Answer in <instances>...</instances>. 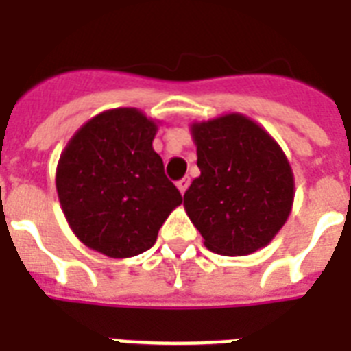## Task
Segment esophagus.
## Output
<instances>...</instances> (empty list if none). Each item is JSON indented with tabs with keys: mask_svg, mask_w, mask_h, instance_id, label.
Masks as SVG:
<instances>
[{
	"mask_svg": "<svg viewBox=\"0 0 351 351\" xmlns=\"http://www.w3.org/2000/svg\"><path fill=\"white\" fill-rule=\"evenodd\" d=\"M189 176H184V178H182V180H178L176 182V187H178V189H180V193L182 195H184V193H186V189L187 187H189Z\"/></svg>",
	"mask_w": 351,
	"mask_h": 351,
	"instance_id": "34e87169",
	"label": "esophagus"
}]
</instances>
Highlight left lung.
Instances as JSON below:
<instances>
[{
    "label": "left lung",
    "mask_w": 351,
    "mask_h": 351,
    "mask_svg": "<svg viewBox=\"0 0 351 351\" xmlns=\"http://www.w3.org/2000/svg\"><path fill=\"white\" fill-rule=\"evenodd\" d=\"M200 176L184 208L204 245L244 256L267 245L293 206V171L275 138L256 121L230 112L191 123Z\"/></svg>",
    "instance_id": "8db88e82"
}]
</instances>
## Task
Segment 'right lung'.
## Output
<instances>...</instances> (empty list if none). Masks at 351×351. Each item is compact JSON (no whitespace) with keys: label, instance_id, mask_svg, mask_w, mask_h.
<instances>
[{"label":"right lung","instance_id":"add662e5","mask_svg":"<svg viewBox=\"0 0 351 351\" xmlns=\"http://www.w3.org/2000/svg\"><path fill=\"white\" fill-rule=\"evenodd\" d=\"M158 123L134 107L109 109L74 132L56 167L60 206L89 250L127 258L153 247L182 195L153 149Z\"/></svg>","mask_w":351,"mask_h":351}]
</instances>
